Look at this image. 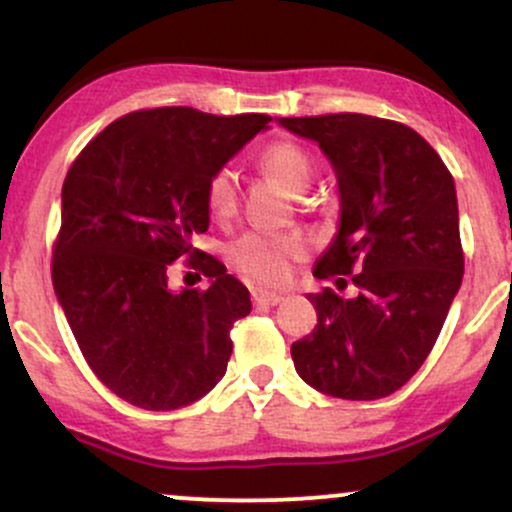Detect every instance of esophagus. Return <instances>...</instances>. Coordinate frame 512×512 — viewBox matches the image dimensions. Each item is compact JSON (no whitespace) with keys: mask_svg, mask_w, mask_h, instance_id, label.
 <instances>
[{"mask_svg":"<svg viewBox=\"0 0 512 512\" xmlns=\"http://www.w3.org/2000/svg\"><path fill=\"white\" fill-rule=\"evenodd\" d=\"M284 301V293H276V291H252V303L262 305V308H272V305H279Z\"/></svg>","mask_w":512,"mask_h":512,"instance_id":"1","label":"esophagus"}]
</instances>
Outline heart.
Wrapping results in <instances>:
<instances>
[{"label":"heart","instance_id":"b5f03b06","mask_svg":"<svg viewBox=\"0 0 512 512\" xmlns=\"http://www.w3.org/2000/svg\"><path fill=\"white\" fill-rule=\"evenodd\" d=\"M260 166L291 195H301L313 180V163L298 144L274 142L260 154ZM238 204V180L231 168H221L207 182V207L216 219H228ZM308 245L301 236L279 233H245L231 245V262L238 272L257 284L279 286L291 276V262L303 260Z\"/></svg>","mask_w":512,"mask_h":512}]
</instances>
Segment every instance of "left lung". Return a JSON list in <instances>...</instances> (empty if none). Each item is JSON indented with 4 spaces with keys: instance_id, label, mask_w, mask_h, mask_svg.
I'll return each instance as SVG.
<instances>
[{
    "instance_id": "left-lung-1",
    "label": "left lung",
    "mask_w": 512,
    "mask_h": 512,
    "mask_svg": "<svg viewBox=\"0 0 512 512\" xmlns=\"http://www.w3.org/2000/svg\"><path fill=\"white\" fill-rule=\"evenodd\" d=\"M276 122L313 139L337 173L339 228L313 274H349L358 289L356 298L332 289L310 296L317 325L293 342V366L330 397L392 395L431 354L460 291L455 180L433 146L402 122L358 113Z\"/></svg>"
}]
</instances>
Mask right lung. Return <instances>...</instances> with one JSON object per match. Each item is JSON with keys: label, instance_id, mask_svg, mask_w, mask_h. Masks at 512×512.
Listing matches in <instances>:
<instances>
[{"label": "right lung", "instance_id": "obj_1", "mask_svg": "<svg viewBox=\"0 0 512 512\" xmlns=\"http://www.w3.org/2000/svg\"><path fill=\"white\" fill-rule=\"evenodd\" d=\"M269 120L137 110L91 139L64 178L52 286L88 366L134 407H187L226 373L250 293L192 240L209 228V178ZM180 256L210 276L207 290L169 289Z\"/></svg>", "mask_w": 512, "mask_h": 512}]
</instances>
